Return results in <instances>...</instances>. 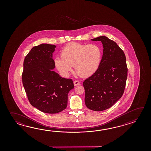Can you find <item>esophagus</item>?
Wrapping results in <instances>:
<instances>
[{
  "label": "esophagus",
  "instance_id": "esophagus-1",
  "mask_svg": "<svg viewBox=\"0 0 151 151\" xmlns=\"http://www.w3.org/2000/svg\"><path fill=\"white\" fill-rule=\"evenodd\" d=\"M74 83V86H77V85H80V81H79L78 80H75L73 82Z\"/></svg>",
  "mask_w": 151,
  "mask_h": 151
}]
</instances>
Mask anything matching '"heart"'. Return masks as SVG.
<instances>
[{"label": "heart", "instance_id": "1", "mask_svg": "<svg viewBox=\"0 0 151 151\" xmlns=\"http://www.w3.org/2000/svg\"><path fill=\"white\" fill-rule=\"evenodd\" d=\"M101 57V49L98 45L70 42L61 51V58H55V64L65 77H68L74 66L76 72L80 77H88L97 71Z\"/></svg>", "mask_w": 151, "mask_h": 151}]
</instances>
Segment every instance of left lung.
<instances>
[{"label":"left lung","instance_id":"1","mask_svg":"<svg viewBox=\"0 0 151 151\" xmlns=\"http://www.w3.org/2000/svg\"><path fill=\"white\" fill-rule=\"evenodd\" d=\"M101 41L103 55L97 71L83 82L87 107L95 111L110 108L122 98L127 78L125 55L116 42L105 36L91 39Z\"/></svg>","mask_w":151,"mask_h":151}]
</instances>
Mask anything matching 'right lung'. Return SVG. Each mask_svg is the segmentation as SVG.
<instances>
[{
	"label": "right lung",
	"mask_w": 151,
	"mask_h": 151,
	"mask_svg": "<svg viewBox=\"0 0 151 151\" xmlns=\"http://www.w3.org/2000/svg\"><path fill=\"white\" fill-rule=\"evenodd\" d=\"M56 46L42 44L33 47L24 61L22 81L29 102L42 112L57 113L68 105V93L74 88L71 79L53 71Z\"/></svg>",
	"instance_id": "right-lung-1"
}]
</instances>
